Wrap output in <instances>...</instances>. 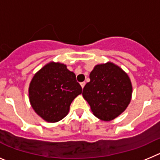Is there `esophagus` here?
<instances>
[{
  "label": "esophagus",
  "mask_w": 160,
  "mask_h": 160,
  "mask_svg": "<svg viewBox=\"0 0 160 160\" xmlns=\"http://www.w3.org/2000/svg\"><path fill=\"white\" fill-rule=\"evenodd\" d=\"M80 84H81L82 88H83V87H85V85H86V82H81V83H80Z\"/></svg>",
  "instance_id": "1"
}]
</instances>
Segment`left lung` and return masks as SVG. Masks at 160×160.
Returning <instances> with one entry per match:
<instances>
[{"mask_svg": "<svg viewBox=\"0 0 160 160\" xmlns=\"http://www.w3.org/2000/svg\"><path fill=\"white\" fill-rule=\"evenodd\" d=\"M82 95L97 118L110 121L125 111L131 102L132 87L128 74L113 63L97 65Z\"/></svg>", "mask_w": 160, "mask_h": 160, "instance_id": "8db88e82", "label": "left lung"}]
</instances>
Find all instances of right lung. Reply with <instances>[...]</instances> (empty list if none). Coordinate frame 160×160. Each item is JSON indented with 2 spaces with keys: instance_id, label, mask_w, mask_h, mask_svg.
<instances>
[{
  "instance_id": "obj_1",
  "label": "right lung",
  "mask_w": 160,
  "mask_h": 160,
  "mask_svg": "<svg viewBox=\"0 0 160 160\" xmlns=\"http://www.w3.org/2000/svg\"><path fill=\"white\" fill-rule=\"evenodd\" d=\"M82 91L75 74L66 65L50 62L32 78L29 101L39 116L47 122H56L67 115L72 101Z\"/></svg>"
}]
</instances>
